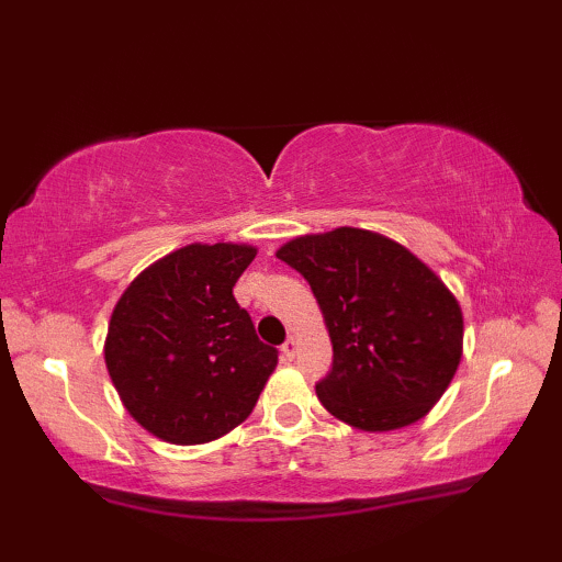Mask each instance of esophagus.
<instances>
[{
	"label": "esophagus",
	"instance_id": "obj_1",
	"mask_svg": "<svg viewBox=\"0 0 562 562\" xmlns=\"http://www.w3.org/2000/svg\"><path fill=\"white\" fill-rule=\"evenodd\" d=\"M281 356H283V360H294V356H296V340H294V337H289V340L281 345Z\"/></svg>",
	"mask_w": 562,
	"mask_h": 562
}]
</instances>
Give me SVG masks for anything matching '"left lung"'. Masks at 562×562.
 Here are the masks:
<instances>
[{"instance_id":"obj_1","label":"left lung","mask_w":562,"mask_h":562,"mask_svg":"<svg viewBox=\"0 0 562 562\" xmlns=\"http://www.w3.org/2000/svg\"><path fill=\"white\" fill-rule=\"evenodd\" d=\"M310 281L333 340L317 396L366 432L412 425L440 402L463 356V312L435 271L371 229L304 235L276 252Z\"/></svg>"}]
</instances>
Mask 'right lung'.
Wrapping results in <instances>:
<instances>
[{
    "label": "right lung",
    "instance_id": "right-lung-1",
    "mask_svg": "<svg viewBox=\"0 0 562 562\" xmlns=\"http://www.w3.org/2000/svg\"><path fill=\"white\" fill-rule=\"evenodd\" d=\"M252 258L250 245H187L145 268L114 306L106 371L125 409L160 440L227 435L279 363L233 296Z\"/></svg>",
    "mask_w": 562,
    "mask_h": 562
}]
</instances>
